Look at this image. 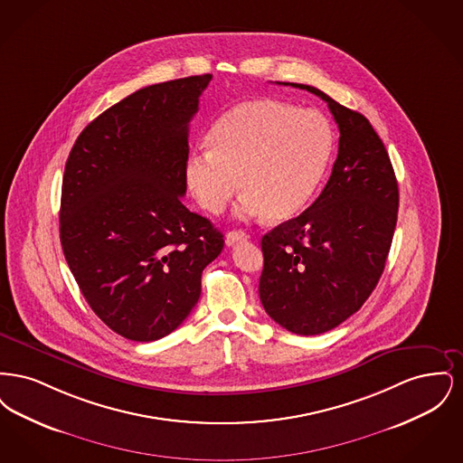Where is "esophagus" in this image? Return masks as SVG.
<instances>
[{"instance_id": "1", "label": "esophagus", "mask_w": 463, "mask_h": 463, "mask_svg": "<svg viewBox=\"0 0 463 463\" xmlns=\"http://www.w3.org/2000/svg\"><path fill=\"white\" fill-rule=\"evenodd\" d=\"M248 238H250V234L246 231H231V232L225 234V244L232 246L234 242L244 241Z\"/></svg>"}]
</instances>
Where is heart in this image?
Wrapping results in <instances>:
<instances>
[{
    "label": "heart",
    "mask_w": 463,
    "mask_h": 463,
    "mask_svg": "<svg viewBox=\"0 0 463 463\" xmlns=\"http://www.w3.org/2000/svg\"><path fill=\"white\" fill-rule=\"evenodd\" d=\"M206 146L208 153L193 156L185 168L187 187L204 212L222 213L241 185V215L267 212L287 221L307 204L325 175L333 132L317 110L257 99L227 110Z\"/></svg>",
    "instance_id": "heart-1"
}]
</instances>
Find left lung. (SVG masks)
I'll list each match as a JSON object with an SVG mask.
<instances>
[{
    "instance_id": "1",
    "label": "left lung",
    "mask_w": 463,
    "mask_h": 463,
    "mask_svg": "<svg viewBox=\"0 0 463 463\" xmlns=\"http://www.w3.org/2000/svg\"><path fill=\"white\" fill-rule=\"evenodd\" d=\"M289 85L323 99L340 132L319 198L262 238L259 295L265 312L307 336L336 328L372 295L392 244L399 189L387 149L361 112L321 90Z\"/></svg>"
}]
</instances>
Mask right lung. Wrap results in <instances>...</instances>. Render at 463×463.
<instances>
[{
	"mask_svg": "<svg viewBox=\"0 0 463 463\" xmlns=\"http://www.w3.org/2000/svg\"><path fill=\"white\" fill-rule=\"evenodd\" d=\"M212 74L137 90L76 138L61 199V242L91 310L118 335L153 342L201 295L223 234L182 204L189 123Z\"/></svg>",
	"mask_w": 463,
	"mask_h": 463,
	"instance_id": "1",
	"label": "right lung"
}]
</instances>
